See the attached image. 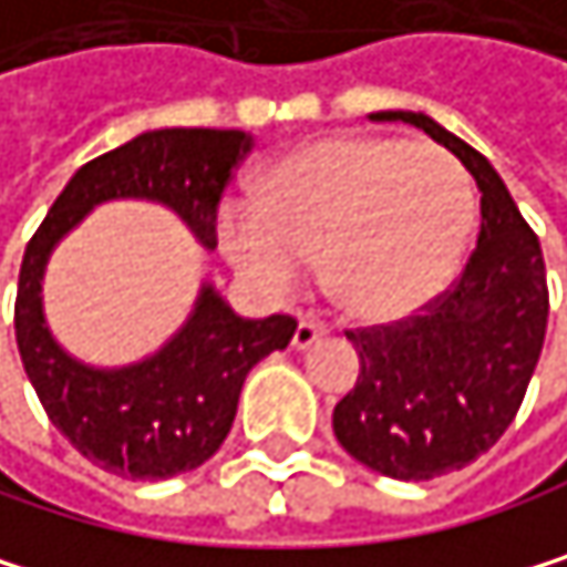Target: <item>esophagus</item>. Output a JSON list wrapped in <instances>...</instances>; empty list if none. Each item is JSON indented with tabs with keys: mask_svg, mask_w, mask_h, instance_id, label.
Listing matches in <instances>:
<instances>
[{
	"mask_svg": "<svg viewBox=\"0 0 567 567\" xmlns=\"http://www.w3.org/2000/svg\"><path fill=\"white\" fill-rule=\"evenodd\" d=\"M328 334V328L324 324H315V321H300L297 324V331H293V351H307V348H315L321 338Z\"/></svg>",
	"mask_w": 567,
	"mask_h": 567,
	"instance_id": "obj_1",
	"label": "esophagus"
}]
</instances>
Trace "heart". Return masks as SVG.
<instances>
[{
    "label": "heart",
    "mask_w": 567,
    "mask_h": 567,
    "mask_svg": "<svg viewBox=\"0 0 567 567\" xmlns=\"http://www.w3.org/2000/svg\"><path fill=\"white\" fill-rule=\"evenodd\" d=\"M476 223L456 158L402 137H318L277 158L257 203H226L216 239L260 293H287L321 264L328 297L361 324L430 307L460 274Z\"/></svg>",
    "instance_id": "1"
}]
</instances>
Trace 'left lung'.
I'll return each mask as SVG.
<instances>
[{
	"instance_id": "8db88e82",
	"label": "left lung",
	"mask_w": 567,
	"mask_h": 567,
	"mask_svg": "<svg viewBox=\"0 0 567 567\" xmlns=\"http://www.w3.org/2000/svg\"><path fill=\"white\" fill-rule=\"evenodd\" d=\"M368 117L426 131L480 188L484 223L463 277L422 318L348 334L361 372L331 419L368 470L433 480L487 453L514 422L548 328L545 257L504 178L463 137L415 111Z\"/></svg>"
}]
</instances>
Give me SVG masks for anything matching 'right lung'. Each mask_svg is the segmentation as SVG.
Returning a JSON list of instances; mask_svg holds the SVG:
<instances>
[{
	"label": "right lung",
	"mask_w": 567,
	"mask_h": 567,
	"mask_svg": "<svg viewBox=\"0 0 567 567\" xmlns=\"http://www.w3.org/2000/svg\"><path fill=\"white\" fill-rule=\"evenodd\" d=\"M257 145L249 131L158 127L73 172L25 246L16 290V344L53 426L107 473L168 480L203 466L233 430L252 364L284 351L297 321L243 318L213 280L199 284L182 328L127 364H91L47 321L43 280L53 249L107 203H155L216 249V206L229 172Z\"/></svg>",
	"instance_id": "1"
}]
</instances>
